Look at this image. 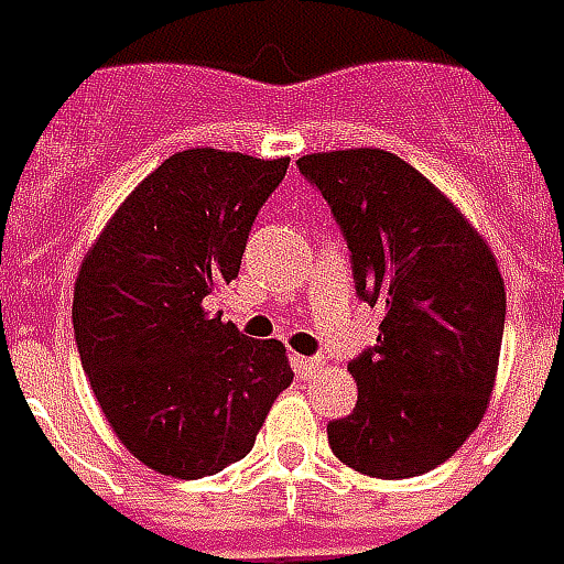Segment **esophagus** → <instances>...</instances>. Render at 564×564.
Here are the masks:
<instances>
[{"mask_svg": "<svg viewBox=\"0 0 564 564\" xmlns=\"http://www.w3.org/2000/svg\"><path fill=\"white\" fill-rule=\"evenodd\" d=\"M291 365H294V373H297V377L306 379V377H313L315 370L325 365V361H322V358H303V355H294V358H291Z\"/></svg>", "mask_w": 564, "mask_h": 564, "instance_id": "34e87169", "label": "esophagus"}]
</instances>
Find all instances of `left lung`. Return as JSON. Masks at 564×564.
<instances>
[{"mask_svg": "<svg viewBox=\"0 0 564 564\" xmlns=\"http://www.w3.org/2000/svg\"><path fill=\"white\" fill-rule=\"evenodd\" d=\"M297 166L346 237L358 297L382 310L377 346L349 365L358 403L327 425V443L367 477L429 474L492 398L507 306L492 249L398 154L318 151Z\"/></svg>", "mask_w": 564, "mask_h": 564, "instance_id": "left-lung-1", "label": "left lung"}]
</instances>
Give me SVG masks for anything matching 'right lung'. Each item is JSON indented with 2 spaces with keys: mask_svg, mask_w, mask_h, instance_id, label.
<instances>
[{
  "mask_svg": "<svg viewBox=\"0 0 564 564\" xmlns=\"http://www.w3.org/2000/svg\"><path fill=\"white\" fill-rule=\"evenodd\" d=\"M289 158L187 148L102 227L75 279L82 367L111 431L158 474L212 477L246 458L294 379L279 339L242 337L203 301L239 273Z\"/></svg>",
  "mask_w": 564,
  "mask_h": 564,
  "instance_id": "right-lung-1",
  "label": "right lung"
}]
</instances>
